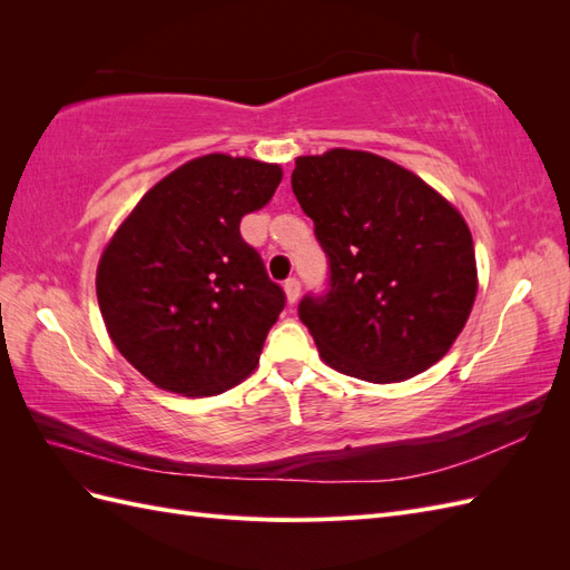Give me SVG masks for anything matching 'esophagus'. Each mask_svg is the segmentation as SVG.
<instances>
[{"mask_svg": "<svg viewBox=\"0 0 570 570\" xmlns=\"http://www.w3.org/2000/svg\"><path fill=\"white\" fill-rule=\"evenodd\" d=\"M283 289H285V297H287V304H297V299H299V295H302V287H299V281H297V278H289V281H285Z\"/></svg>", "mask_w": 570, "mask_h": 570, "instance_id": "obj_1", "label": "esophagus"}]
</instances>
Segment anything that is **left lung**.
I'll list each match as a JSON object with an SVG mask.
<instances>
[{"instance_id": "1", "label": "left lung", "mask_w": 570, "mask_h": 570, "mask_svg": "<svg viewBox=\"0 0 570 570\" xmlns=\"http://www.w3.org/2000/svg\"><path fill=\"white\" fill-rule=\"evenodd\" d=\"M292 189L331 258L299 318L327 366L402 383L452 350L478 295L469 223L409 168L361 149L297 157Z\"/></svg>"}]
</instances>
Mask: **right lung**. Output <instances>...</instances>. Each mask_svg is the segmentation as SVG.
<instances>
[{"instance_id":"1","label":"right lung","mask_w":570,"mask_h":570,"mask_svg":"<svg viewBox=\"0 0 570 570\" xmlns=\"http://www.w3.org/2000/svg\"><path fill=\"white\" fill-rule=\"evenodd\" d=\"M283 180L278 164L206 154L154 185L97 266V302L116 350L149 383L214 396L256 368L285 295L239 235Z\"/></svg>"}]
</instances>
